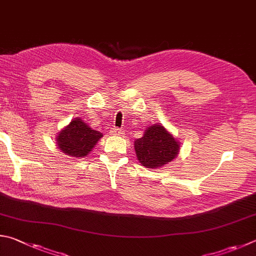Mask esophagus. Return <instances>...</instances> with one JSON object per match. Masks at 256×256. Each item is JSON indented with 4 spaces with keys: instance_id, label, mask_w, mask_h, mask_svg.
<instances>
[{
    "instance_id": "obj_1",
    "label": "esophagus",
    "mask_w": 256,
    "mask_h": 256,
    "mask_svg": "<svg viewBox=\"0 0 256 256\" xmlns=\"http://www.w3.org/2000/svg\"><path fill=\"white\" fill-rule=\"evenodd\" d=\"M110 134L112 136H120L122 134V131H120V128H113L112 130H110Z\"/></svg>"
}]
</instances>
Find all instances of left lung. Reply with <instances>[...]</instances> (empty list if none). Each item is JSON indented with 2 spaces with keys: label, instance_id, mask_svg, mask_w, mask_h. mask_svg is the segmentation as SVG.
<instances>
[{
  "label": "left lung",
  "instance_id": "obj_1",
  "mask_svg": "<svg viewBox=\"0 0 256 256\" xmlns=\"http://www.w3.org/2000/svg\"><path fill=\"white\" fill-rule=\"evenodd\" d=\"M136 158L148 169L161 168L178 156L180 142L162 124L148 126L142 138L134 141Z\"/></svg>",
  "mask_w": 256,
  "mask_h": 256
}]
</instances>
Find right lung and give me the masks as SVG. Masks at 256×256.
<instances>
[{"instance_id": "1", "label": "right lung", "mask_w": 256, "mask_h": 256, "mask_svg": "<svg viewBox=\"0 0 256 256\" xmlns=\"http://www.w3.org/2000/svg\"><path fill=\"white\" fill-rule=\"evenodd\" d=\"M103 138V133L88 126L80 118H72L67 126L58 132L56 143L60 151L72 158H84Z\"/></svg>"}]
</instances>
